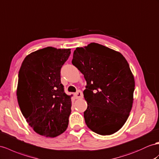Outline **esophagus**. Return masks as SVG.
<instances>
[{
	"mask_svg": "<svg viewBox=\"0 0 159 159\" xmlns=\"http://www.w3.org/2000/svg\"><path fill=\"white\" fill-rule=\"evenodd\" d=\"M75 98L76 99H82L83 97V92L81 91H80V90H79L78 91H77L75 94Z\"/></svg>",
	"mask_w": 159,
	"mask_h": 159,
	"instance_id": "obj_1",
	"label": "esophagus"
}]
</instances>
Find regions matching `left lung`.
Listing matches in <instances>:
<instances>
[{
  "instance_id": "1",
  "label": "left lung",
  "mask_w": 159,
  "mask_h": 159,
  "mask_svg": "<svg viewBox=\"0 0 159 159\" xmlns=\"http://www.w3.org/2000/svg\"><path fill=\"white\" fill-rule=\"evenodd\" d=\"M72 63L83 73L87 127L100 135H110L124 125L131 111L135 83L129 66L120 52L91 43L76 48Z\"/></svg>"
}]
</instances>
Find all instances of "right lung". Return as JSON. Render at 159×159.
Segmentation results:
<instances>
[{"label": "right lung", "mask_w": 159, "mask_h": 159, "mask_svg": "<svg viewBox=\"0 0 159 159\" xmlns=\"http://www.w3.org/2000/svg\"><path fill=\"white\" fill-rule=\"evenodd\" d=\"M70 54V49L45 48L27 56L19 70V107L39 135L54 138L68 127L72 95L64 92L60 70Z\"/></svg>", "instance_id": "right-lung-1"}]
</instances>
